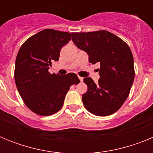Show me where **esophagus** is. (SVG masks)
Here are the masks:
<instances>
[{
  "label": "esophagus",
  "instance_id": "obj_1",
  "mask_svg": "<svg viewBox=\"0 0 153 153\" xmlns=\"http://www.w3.org/2000/svg\"><path fill=\"white\" fill-rule=\"evenodd\" d=\"M78 77H79V80L81 81V82H82V81L83 80V77H81V76H78Z\"/></svg>",
  "mask_w": 153,
  "mask_h": 153
}]
</instances>
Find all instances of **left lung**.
Wrapping results in <instances>:
<instances>
[{"mask_svg":"<svg viewBox=\"0 0 153 153\" xmlns=\"http://www.w3.org/2000/svg\"><path fill=\"white\" fill-rule=\"evenodd\" d=\"M71 34L74 44L88 53L90 63H100L98 83L90 77L83 79L88 87L82 96L85 108L98 117L113 114L129 97L134 80L130 48L122 39L106 30Z\"/></svg>","mask_w":153,"mask_h":153,"instance_id":"8db88e82","label":"left lung"}]
</instances>
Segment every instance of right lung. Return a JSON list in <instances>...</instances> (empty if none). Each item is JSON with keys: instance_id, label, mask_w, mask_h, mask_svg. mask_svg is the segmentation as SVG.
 I'll return each mask as SVG.
<instances>
[{"instance_id": "right-lung-1", "label": "right lung", "mask_w": 153, "mask_h": 153, "mask_svg": "<svg viewBox=\"0 0 153 153\" xmlns=\"http://www.w3.org/2000/svg\"><path fill=\"white\" fill-rule=\"evenodd\" d=\"M71 33L45 29L31 36L17 55L14 79L19 94L31 111L40 116L57 113L72 85L80 82L76 74L60 76L49 73L58 61L61 47L71 40Z\"/></svg>"}]
</instances>
